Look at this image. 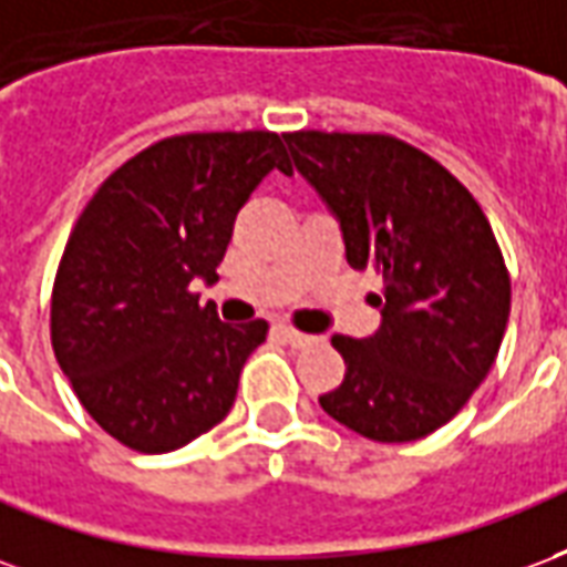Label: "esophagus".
Segmentation results:
<instances>
[{"instance_id":"1","label":"esophagus","mask_w":567,"mask_h":567,"mask_svg":"<svg viewBox=\"0 0 567 567\" xmlns=\"http://www.w3.org/2000/svg\"><path fill=\"white\" fill-rule=\"evenodd\" d=\"M275 332H278L280 338H284V341H287V344H292V347H308L313 341L311 334L299 332V329H292V326H287V323L275 326Z\"/></svg>"}]
</instances>
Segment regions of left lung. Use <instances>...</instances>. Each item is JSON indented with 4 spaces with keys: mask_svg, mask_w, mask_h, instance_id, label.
<instances>
[{
    "mask_svg": "<svg viewBox=\"0 0 567 567\" xmlns=\"http://www.w3.org/2000/svg\"><path fill=\"white\" fill-rule=\"evenodd\" d=\"M329 205L347 262L383 278L380 329L334 334L344 380L320 408L357 435L404 444L465 408L493 369L511 313V275L468 189L414 144L378 132L284 135Z\"/></svg>",
    "mask_w": 567,
    "mask_h": 567,
    "instance_id": "left-lung-1",
    "label": "left lung"
}]
</instances>
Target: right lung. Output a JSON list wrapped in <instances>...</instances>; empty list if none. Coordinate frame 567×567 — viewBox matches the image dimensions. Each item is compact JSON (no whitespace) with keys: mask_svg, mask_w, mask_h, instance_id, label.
Returning a JSON list of instances; mask_svg holds the SVG:
<instances>
[{"mask_svg":"<svg viewBox=\"0 0 567 567\" xmlns=\"http://www.w3.org/2000/svg\"><path fill=\"white\" fill-rule=\"evenodd\" d=\"M278 132H189L135 153L86 202L51 296V344L86 414L123 447L172 453L233 411L268 323L198 305L244 202L284 165Z\"/></svg>","mask_w":567,"mask_h":567,"instance_id":"obj_1","label":"right lung"}]
</instances>
